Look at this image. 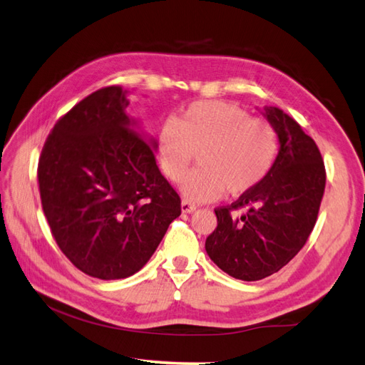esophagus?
<instances>
[{"mask_svg":"<svg viewBox=\"0 0 365 365\" xmlns=\"http://www.w3.org/2000/svg\"><path fill=\"white\" fill-rule=\"evenodd\" d=\"M196 205L195 204H191L190 200H182V212L183 213H192L196 210Z\"/></svg>","mask_w":365,"mask_h":365,"instance_id":"1","label":"esophagus"}]
</instances>
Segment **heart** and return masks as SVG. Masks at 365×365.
<instances>
[{
	"mask_svg": "<svg viewBox=\"0 0 365 365\" xmlns=\"http://www.w3.org/2000/svg\"><path fill=\"white\" fill-rule=\"evenodd\" d=\"M277 152L276 130L227 102L192 103L178 122H163L158 133L160 166L170 180H180L199 153L200 168L180 185L183 196L196 202L218 199L224 191L250 192L273 169Z\"/></svg>",
	"mask_w": 365,
	"mask_h": 365,
	"instance_id": "obj_1",
	"label": "heart"
}]
</instances>
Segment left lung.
<instances>
[{"instance_id":"left-lung-1","label":"left lung","mask_w":365,"mask_h":365,"mask_svg":"<svg viewBox=\"0 0 365 365\" xmlns=\"http://www.w3.org/2000/svg\"><path fill=\"white\" fill-rule=\"evenodd\" d=\"M276 130L279 152L265 180L230 207L216 208L218 227L205 251L224 273L260 281L277 273L306 245L327 183L319 147L299 123L276 106L260 111ZM246 207L238 219L230 212Z\"/></svg>"}]
</instances>
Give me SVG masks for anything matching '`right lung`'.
Masks as SVG:
<instances>
[{
  "label": "right lung",
  "instance_id": "obj_1",
  "mask_svg": "<svg viewBox=\"0 0 365 365\" xmlns=\"http://www.w3.org/2000/svg\"><path fill=\"white\" fill-rule=\"evenodd\" d=\"M128 105L119 86L83 98L51 130L37 169L61 251L103 281L138 273L182 212L155 161L157 139L130 118Z\"/></svg>",
  "mask_w": 365,
  "mask_h": 365
}]
</instances>
